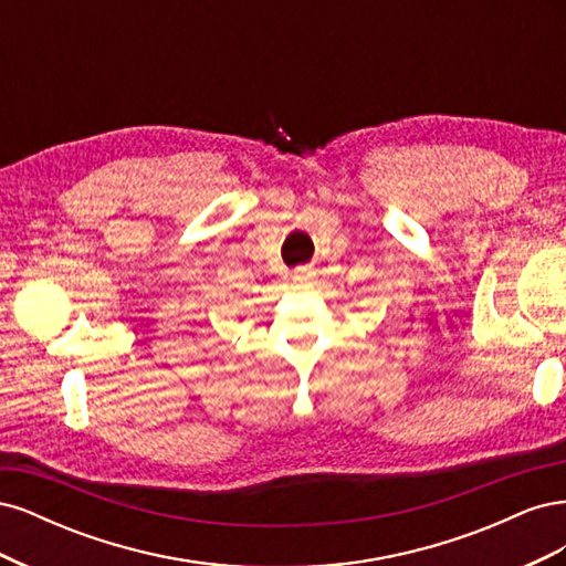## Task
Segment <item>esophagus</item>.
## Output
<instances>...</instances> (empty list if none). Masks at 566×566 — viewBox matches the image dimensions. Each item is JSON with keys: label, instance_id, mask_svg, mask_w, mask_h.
Masks as SVG:
<instances>
[{"label": "esophagus", "instance_id": "esophagus-1", "mask_svg": "<svg viewBox=\"0 0 566 566\" xmlns=\"http://www.w3.org/2000/svg\"><path fill=\"white\" fill-rule=\"evenodd\" d=\"M312 279H314V271L306 269V266H302V269H297V271L293 273V281H295V283H302V285H306Z\"/></svg>", "mask_w": 566, "mask_h": 566}]
</instances>
